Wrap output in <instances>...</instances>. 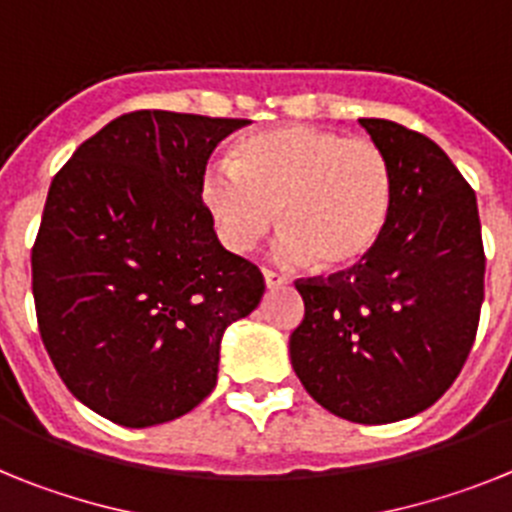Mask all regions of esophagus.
Listing matches in <instances>:
<instances>
[{
  "instance_id": "obj_1",
  "label": "esophagus",
  "mask_w": 512,
  "mask_h": 512,
  "mask_svg": "<svg viewBox=\"0 0 512 512\" xmlns=\"http://www.w3.org/2000/svg\"><path fill=\"white\" fill-rule=\"evenodd\" d=\"M264 282H266V287L274 289V287H282V284H287V277H284V274H279V271L264 269Z\"/></svg>"
}]
</instances>
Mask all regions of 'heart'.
Segmentation results:
<instances>
[{"mask_svg": "<svg viewBox=\"0 0 512 512\" xmlns=\"http://www.w3.org/2000/svg\"><path fill=\"white\" fill-rule=\"evenodd\" d=\"M202 202L233 253L253 251L277 220L279 259L338 271L366 259L382 238L392 169L369 138L279 125L235 140L228 166L202 179Z\"/></svg>", "mask_w": 512, "mask_h": 512, "instance_id": "heart-1", "label": "heart"}]
</instances>
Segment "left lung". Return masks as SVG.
<instances>
[{"label": "left lung", "instance_id": "obj_1", "mask_svg": "<svg viewBox=\"0 0 512 512\" xmlns=\"http://www.w3.org/2000/svg\"><path fill=\"white\" fill-rule=\"evenodd\" d=\"M361 128L392 169V210L372 253L328 279H297L305 318L289 336L302 387L351 423H395L449 390L485 300L477 197L431 138L392 120Z\"/></svg>", "mask_w": 512, "mask_h": 512}]
</instances>
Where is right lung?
<instances>
[{"mask_svg":"<svg viewBox=\"0 0 512 512\" xmlns=\"http://www.w3.org/2000/svg\"><path fill=\"white\" fill-rule=\"evenodd\" d=\"M246 120L138 110L53 176L33 246L40 338L71 395L125 428L169 423L217 382L220 341L264 295L202 202L207 158Z\"/></svg>","mask_w":512,"mask_h":512,"instance_id":"obj_1","label":"right lung"}]
</instances>
